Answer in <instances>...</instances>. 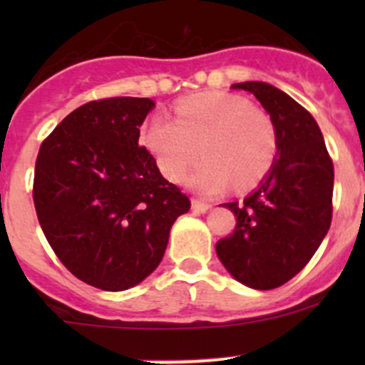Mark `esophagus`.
Wrapping results in <instances>:
<instances>
[{"mask_svg":"<svg viewBox=\"0 0 365 365\" xmlns=\"http://www.w3.org/2000/svg\"><path fill=\"white\" fill-rule=\"evenodd\" d=\"M210 208H212V205H210V203H203V201H200V200H192V210H194V212L205 213L206 210H210Z\"/></svg>","mask_w":365,"mask_h":365,"instance_id":"34e87169","label":"esophagus"}]
</instances>
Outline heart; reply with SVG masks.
I'll return each instance as SVG.
<instances>
[{"label": "heart", "mask_w": 365, "mask_h": 365, "mask_svg": "<svg viewBox=\"0 0 365 365\" xmlns=\"http://www.w3.org/2000/svg\"><path fill=\"white\" fill-rule=\"evenodd\" d=\"M146 148L169 182L189 178L197 192L215 196L233 183L247 190L270 171L277 153V132L264 109L231 93H200L175 108V118L157 114L145 132Z\"/></svg>", "instance_id": "heart-1"}]
</instances>
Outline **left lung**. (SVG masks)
Masks as SVG:
<instances>
[{"label": "left lung", "mask_w": 365, "mask_h": 365, "mask_svg": "<svg viewBox=\"0 0 365 365\" xmlns=\"http://www.w3.org/2000/svg\"><path fill=\"white\" fill-rule=\"evenodd\" d=\"M261 102L277 132V155L259 189L242 203L230 237L215 245L226 270L254 289L286 284L309 263L332 222L334 164L311 113L259 81L233 84Z\"/></svg>", "instance_id": "1"}]
</instances>
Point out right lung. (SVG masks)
Listing matches in <instances>:
<instances>
[{"instance_id":"obj_1","label":"right lung","mask_w":365,"mask_h":365,"mask_svg":"<svg viewBox=\"0 0 365 365\" xmlns=\"http://www.w3.org/2000/svg\"><path fill=\"white\" fill-rule=\"evenodd\" d=\"M150 98L109 97L77 108L42 141L33 203L58 259L77 279L123 292L162 261L190 200L139 146Z\"/></svg>"}]
</instances>
